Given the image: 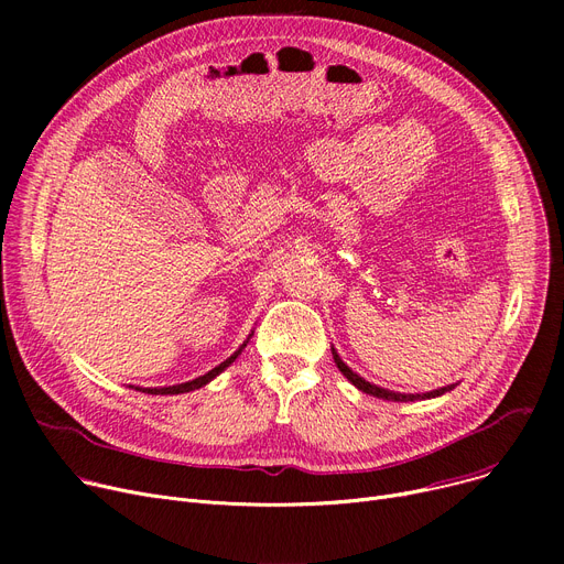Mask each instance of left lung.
Listing matches in <instances>:
<instances>
[{
	"label": "left lung",
	"instance_id": "left-lung-1",
	"mask_svg": "<svg viewBox=\"0 0 564 564\" xmlns=\"http://www.w3.org/2000/svg\"><path fill=\"white\" fill-rule=\"evenodd\" d=\"M332 354H334V361H336V366H338V370L354 383V387H357L359 391H364V393H368V395H372V398H381V400H393V402H413V400H430V398H438V395H443V393H448V391H453L457 383H448V387H443V389H436V391H430V393H395V391H389V389H381V387H377V383H370V381H366L361 375H357L354 372L343 359H340V354L332 347Z\"/></svg>",
	"mask_w": 564,
	"mask_h": 564
}]
</instances>
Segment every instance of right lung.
I'll return each mask as SVG.
<instances>
[{
  "mask_svg": "<svg viewBox=\"0 0 564 564\" xmlns=\"http://www.w3.org/2000/svg\"><path fill=\"white\" fill-rule=\"evenodd\" d=\"M253 336V332L249 334V338ZM249 338L237 347V351H232L230 357L224 361V364H219L217 368H213L210 372H205V375H200V377H196V379H192V381H185V383H175V387H162V389H141V387H134L137 391H141V393H151V395H181V393H189V391H196V389H200V387H205V383H210L217 375H221L237 357H240L242 354V349L247 347V343H249Z\"/></svg>",
  "mask_w": 564,
  "mask_h": 564,
  "instance_id": "obj_1",
  "label": "right lung"
}]
</instances>
